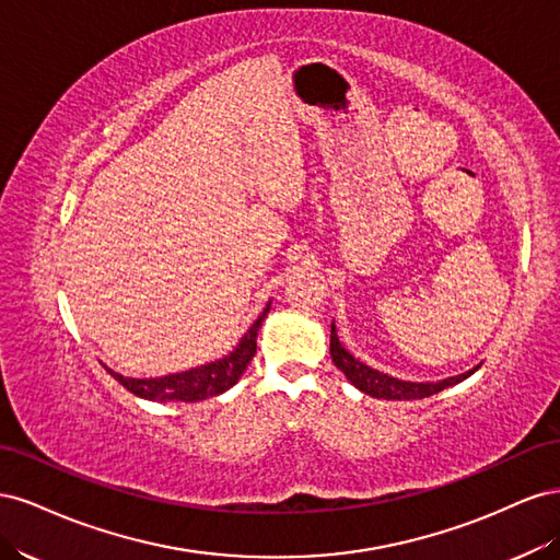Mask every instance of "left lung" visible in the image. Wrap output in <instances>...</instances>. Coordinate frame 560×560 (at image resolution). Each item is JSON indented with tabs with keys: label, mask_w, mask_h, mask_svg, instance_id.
I'll return each mask as SVG.
<instances>
[{
	"label": "left lung",
	"mask_w": 560,
	"mask_h": 560,
	"mask_svg": "<svg viewBox=\"0 0 560 560\" xmlns=\"http://www.w3.org/2000/svg\"><path fill=\"white\" fill-rule=\"evenodd\" d=\"M329 352H331L334 364L343 371L346 378L354 387L362 389L364 395H371V397H376V399H422V397H432L436 393H442V389L469 378L474 371L479 369V366H474L471 371H465V374H460V376H451V378H444V381H439V383L399 381V378H393V376L383 374V371H376V369L366 366L360 360H354L352 354L341 346V341H338L334 325H331V346H329Z\"/></svg>",
	"instance_id": "obj_1"
}]
</instances>
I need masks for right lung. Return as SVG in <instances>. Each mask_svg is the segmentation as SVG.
<instances>
[{"instance_id":"add662e5","label":"right lung","mask_w":560,"mask_h":560,"mask_svg":"<svg viewBox=\"0 0 560 560\" xmlns=\"http://www.w3.org/2000/svg\"><path fill=\"white\" fill-rule=\"evenodd\" d=\"M268 311H270V303L264 308L259 319L249 327V331L241 338V343L235 346V350L217 362L182 371V374L161 376V378H126L112 369L107 371L126 389H130L132 395L151 399V401H202V399L217 397L238 383V378L245 374L247 364L252 362L254 354H257V331Z\"/></svg>"}]
</instances>
